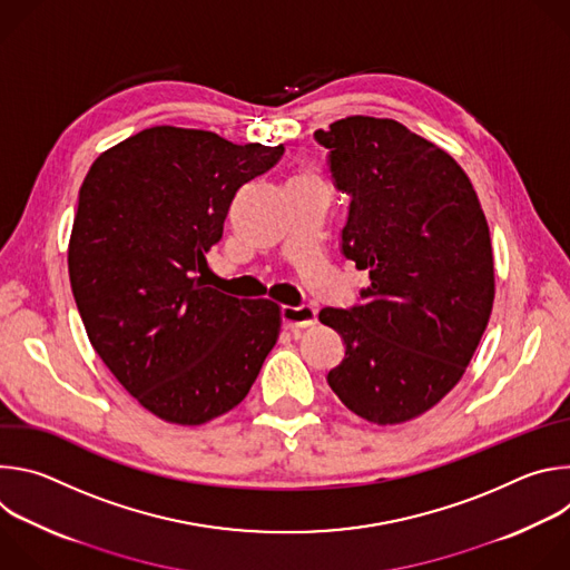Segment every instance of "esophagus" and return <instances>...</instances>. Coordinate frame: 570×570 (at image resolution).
<instances>
[{"instance_id":"1","label":"esophagus","mask_w":570,"mask_h":570,"mask_svg":"<svg viewBox=\"0 0 570 570\" xmlns=\"http://www.w3.org/2000/svg\"><path fill=\"white\" fill-rule=\"evenodd\" d=\"M279 315H282L284 330H291V332L308 330V327H313V324H315V308L308 306V304H302V306L284 304L279 308Z\"/></svg>"}]
</instances>
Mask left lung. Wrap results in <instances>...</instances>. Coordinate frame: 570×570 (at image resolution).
Instances as JSON below:
<instances>
[{
	"instance_id": "8db88e82",
	"label": "left lung",
	"mask_w": 570,
	"mask_h": 570,
	"mask_svg": "<svg viewBox=\"0 0 570 570\" xmlns=\"http://www.w3.org/2000/svg\"><path fill=\"white\" fill-rule=\"evenodd\" d=\"M313 137L350 196L341 250L370 275L358 304L317 315L345 343L327 383L372 424L409 422L462 379L490 322V227L458 161L403 124L347 117Z\"/></svg>"
}]
</instances>
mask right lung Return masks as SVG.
Returning a JSON list of instances; mask_svg holds the SVG:
<instances>
[{"mask_svg":"<svg viewBox=\"0 0 570 570\" xmlns=\"http://www.w3.org/2000/svg\"><path fill=\"white\" fill-rule=\"evenodd\" d=\"M284 146L155 126L101 153L78 191L69 282L88 338L159 420L198 426L250 392L279 336V306L205 286V255L236 191Z\"/></svg>","mask_w":570,"mask_h":570,"instance_id":"obj_1","label":"right lung"}]
</instances>
